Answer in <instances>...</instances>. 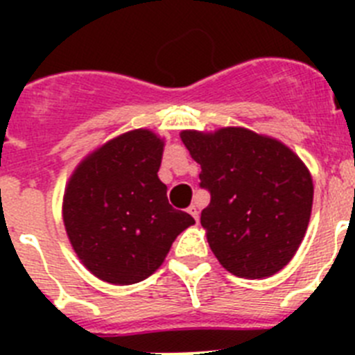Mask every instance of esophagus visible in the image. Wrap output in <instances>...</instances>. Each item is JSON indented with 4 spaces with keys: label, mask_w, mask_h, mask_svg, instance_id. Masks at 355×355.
Segmentation results:
<instances>
[{
    "label": "esophagus",
    "mask_w": 355,
    "mask_h": 355,
    "mask_svg": "<svg viewBox=\"0 0 355 355\" xmlns=\"http://www.w3.org/2000/svg\"><path fill=\"white\" fill-rule=\"evenodd\" d=\"M188 213H190V215H192L196 220H199V208H197L196 205H192L190 208H188Z\"/></svg>",
    "instance_id": "34e87169"
}]
</instances>
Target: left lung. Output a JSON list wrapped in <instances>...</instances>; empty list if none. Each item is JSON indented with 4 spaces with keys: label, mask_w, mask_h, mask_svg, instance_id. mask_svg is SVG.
<instances>
[{
    "label": "left lung",
    "mask_w": 355,
    "mask_h": 355,
    "mask_svg": "<svg viewBox=\"0 0 355 355\" xmlns=\"http://www.w3.org/2000/svg\"><path fill=\"white\" fill-rule=\"evenodd\" d=\"M200 165V188L211 200L200 213L213 254L245 279L277 274L306 234L313 180L302 159L279 140L245 128L181 131Z\"/></svg>",
    "instance_id": "8db88e82"
}]
</instances>
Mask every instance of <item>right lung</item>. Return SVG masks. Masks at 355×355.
<instances>
[{"label": "right lung", "instance_id": "obj_1", "mask_svg": "<svg viewBox=\"0 0 355 355\" xmlns=\"http://www.w3.org/2000/svg\"><path fill=\"white\" fill-rule=\"evenodd\" d=\"M163 140L133 130L80 163L64 193V224L78 258L96 277L135 284L155 274L184 229L196 224L168 205L159 181Z\"/></svg>", "mask_w": 355, "mask_h": 355}]
</instances>
